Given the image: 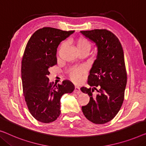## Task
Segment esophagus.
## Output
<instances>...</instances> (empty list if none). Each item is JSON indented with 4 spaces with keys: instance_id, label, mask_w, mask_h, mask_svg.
I'll use <instances>...</instances> for the list:
<instances>
[{
    "instance_id": "1",
    "label": "esophagus",
    "mask_w": 146,
    "mask_h": 146,
    "mask_svg": "<svg viewBox=\"0 0 146 146\" xmlns=\"http://www.w3.org/2000/svg\"><path fill=\"white\" fill-rule=\"evenodd\" d=\"M74 93H76V94H79L81 93V91H80V88L78 87V86H75V89H74Z\"/></svg>"
}]
</instances>
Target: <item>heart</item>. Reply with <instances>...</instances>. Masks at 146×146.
Listing matches in <instances>:
<instances>
[{
    "instance_id": "1",
    "label": "heart",
    "mask_w": 146,
    "mask_h": 146,
    "mask_svg": "<svg viewBox=\"0 0 146 146\" xmlns=\"http://www.w3.org/2000/svg\"><path fill=\"white\" fill-rule=\"evenodd\" d=\"M76 47L78 51L83 50H90V49L91 45L90 42L85 38H79L76 40ZM83 72L84 70L82 68H77L71 70L70 72V78L73 82H77L80 80V76L83 73Z\"/></svg>"
}]
</instances>
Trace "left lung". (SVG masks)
Masks as SVG:
<instances>
[{
    "label": "left lung",
    "instance_id": "1",
    "mask_svg": "<svg viewBox=\"0 0 146 146\" xmlns=\"http://www.w3.org/2000/svg\"><path fill=\"white\" fill-rule=\"evenodd\" d=\"M80 33L98 48L88 80L92 88H80L90 96L89 103L82 106V110L93 123L105 124L117 115L124 101L127 75L123 49L119 39L107 29Z\"/></svg>",
    "mask_w": 146,
    "mask_h": 146
}]
</instances>
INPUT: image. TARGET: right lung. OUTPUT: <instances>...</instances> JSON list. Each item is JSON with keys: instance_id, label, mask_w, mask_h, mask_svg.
I'll list each match as a JSON object with an SVG mask.
<instances>
[{"instance_id": "add662e5", "label": "right lung", "mask_w": 146, "mask_h": 146, "mask_svg": "<svg viewBox=\"0 0 146 146\" xmlns=\"http://www.w3.org/2000/svg\"><path fill=\"white\" fill-rule=\"evenodd\" d=\"M74 32L43 27L33 33L25 49L21 68L25 101L31 115L43 123L56 120L60 114L61 97L74 90L69 80L52 86L48 78V69L57 64L58 46Z\"/></svg>"}]
</instances>
